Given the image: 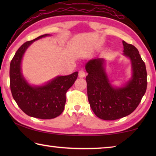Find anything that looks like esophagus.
<instances>
[{
  "instance_id": "34e87169",
  "label": "esophagus",
  "mask_w": 156,
  "mask_h": 156,
  "mask_svg": "<svg viewBox=\"0 0 156 156\" xmlns=\"http://www.w3.org/2000/svg\"><path fill=\"white\" fill-rule=\"evenodd\" d=\"M85 75H86L85 72H84L83 69H81V70L79 71V72H78V76H79V77H80V78H84V76H85Z\"/></svg>"
}]
</instances>
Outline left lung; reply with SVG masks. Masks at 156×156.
I'll use <instances>...</instances> for the list:
<instances>
[{
	"mask_svg": "<svg viewBox=\"0 0 156 156\" xmlns=\"http://www.w3.org/2000/svg\"><path fill=\"white\" fill-rule=\"evenodd\" d=\"M122 44L123 54L131 60L133 72L131 80L122 87L111 85L103 58L92 59L85 65L89 105L95 115L102 120H114L131 114L147 90L146 66L138 50L124 41Z\"/></svg>",
	"mask_w": 156,
	"mask_h": 156,
	"instance_id": "8db88e82",
	"label": "left lung"
}]
</instances>
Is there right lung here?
I'll return each instance as SVG.
<instances>
[{
	"label": "right lung",
	"mask_w": 156,
	"mask_h": 156,
	"mask_svg": "<svg viewBox=\"0 0 156 156\" xmlns=\"http://www.w3.org/2000/svg\"><path fill=\"white\" fill-rule=\"evenodd\" d=\"M49 34L40 36L21 45L10 63V89L18 106L26 114L40 119H52L64 110L66 93L78 77L76 72L69 76H57L43 86H31L21 72V61L26 49L35 41Z\"/></svg>",
	"instance_id": "right-lung-1"
}]
</instances>
